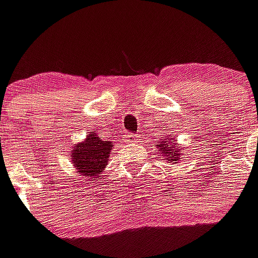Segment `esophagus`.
Here are the masks:
<instances>
[{"mask_svg":"<svg viewBox=\"0 0 258 258\" xmlns=\"http://www.w3.org/2000/svg\"><path fill=\"white\" fill-rule=\"evenodd\" d=\"M140 141V136H134V134H126L125 136V142L126 143H134Z\"/></svg>","mask_w":258,"mask_h":258,"instance_id":"34e87169","label":"esophagus"}]
</instances>
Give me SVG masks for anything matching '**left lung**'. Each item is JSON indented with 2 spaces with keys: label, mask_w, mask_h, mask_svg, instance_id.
<instances>
[{
  "label": "left lung",
  "mask_w": 258,
  "mask_h": 258,
  "mask_svg": "<svg viewBox=\"0 0 258 258\" xmlns=\"http://www.w3.org/2000/svg\"><path fill=\"white\" fill-rule=\"evenodd\" d=\"M161 138L163 140L156 143V149L159 150V154L163 157V160L172 164H177L178 161H181L182 156H183L184 147H182L181 145H175V138L172 134H166Z\"/></svg>",
  "instance_id": "8db88e82"
}]
</instances>
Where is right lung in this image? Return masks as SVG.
I'll list each match as a JSON object with an SVG mask.
<instances>
[{
	"label": "right lung",
	"instance_id": "add662e5",
	"mask_svg": "<svg viewBox=\"0 0 258 258\" xmlns=\"http://www.w3.org/2000/svg\"><path fill=\"white\" fill-rule=\"evenodd\" d=\"M112 150L111 141H103L95 131H92L86 134L83 142L74 145L71 150V163L74 164L77 174L86 177L89 181L98 179L108 164Z\"/></svg>",
	"mask_w": 258,
	"mask_h": 258
}]
</instances>
